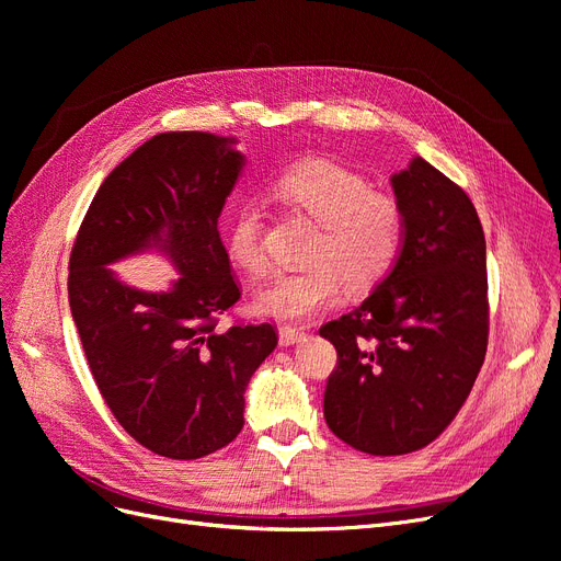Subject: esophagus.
Here are the masks:
<instances>
[{"mask_svg": "<svg viewBox=\"0 0 561 561\" xmlns=\"http://www.w3.org/2000/svg\"><path fill=\"white\" fill-rule=\"evenodd\" d=\"M278 334H280V346H295V344H299L301 342V339L304 336H307V334H304L301 330H297V328H280L278 330Z\"/></svg>", "mask_w": 561, "mask_h": 561, "instance_id": "obj_1", "label": "esophagus"}]
</instances>
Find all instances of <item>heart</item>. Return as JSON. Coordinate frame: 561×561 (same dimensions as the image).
<instances>
[{
  "label": "heart",
  "instance_id": "1",
  "mask_svg": "<svg viewBox=\"0 0 561 561\" xmlns=\"http://www.w3.org/2000/svg\"><path fill=\"white\" fill-rule=\"evenodd\" d=\"M274 198L283 208L316 219L304 252L311 262L280 271L254 295V311L276 320L301 322L330 311L344 290L367 293L393 271L404 241V215L393 196L375 192L360 173L334 161H304L276 178ZM264 213L243 203L233 213L227 248L250 274L266 268Z\"/></svg>",
  "mask_w": 561,
  "mask_h": 561
}]
</instances>
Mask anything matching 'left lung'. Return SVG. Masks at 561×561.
Instances as JSON below:
<instances>
[{
  "label": "left lung",
  "instance_id": "left-lung-1",
  "mask_svg": "<svg viewBox=\"0 0 561 561\" xmlns=\"http://www.w3.org/2000/svg\"><path fill=\"white\" fill-rule=\"evenodd\" d=\"M390 184L404 215L400 257L358 309L320 328L336 348L328 426L375 456L416 451L449 426L489 336L486 243L472 201L421 157Z\"/></svg>",
  "mask_w": 561,
  "mask_h": 561
}]
</instances>
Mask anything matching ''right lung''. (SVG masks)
I'll list each match as a JSON object with an SVG mask.
<instances>
[{
    "mask_svg": "<svg viewBox=\"0 0 561 561\" xmlns=\"http://www.w3.org/2000/svg\"><path fill=\"white\" fill-rule=\"evenodd\" d=\"M233 138L159 133L100 184L70 254V309L114 419L142 447L192 461L243 428L245 388L278 334L271 322L217 320L241 299L217 231L245 157ZM157 247L181 278L145 294L108 264Z\"/></svg>",
    "mask_w": 561,
    "mask_h": 561,
    "instance_id": "1",
    "label": "right lung"
}]
</instances>
